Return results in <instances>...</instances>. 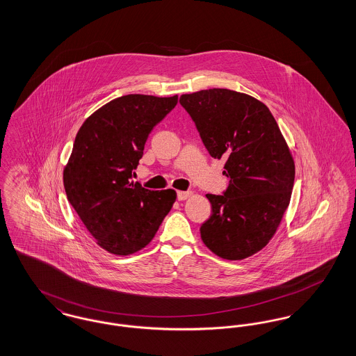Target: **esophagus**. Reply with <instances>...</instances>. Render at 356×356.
Masks as SVG:
<instances>
[{"instance_id": "34e87169", "label": "esophagus", "mask_w": 356, "mask_h": 356, "mask_svg": "<svg viewBox=\"0 0 356 356\" xmlns=\"http://www.w3.org/2000/svg\"><path fill=\"white\" fill-rule=\"evenodd\" d=\"M191 196H192V192H191V191H179V192H177V200H179V202L186 200V199L191 197Z\"/></svg>"}]
</instances>
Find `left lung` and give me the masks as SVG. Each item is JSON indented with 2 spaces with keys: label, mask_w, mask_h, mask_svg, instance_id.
I'll return each instance as SVG.
<instances>
[{
  "label": "left lung",
  "mask_w": 356,
  "mask_h": 356,
  "mask_svg": "<svg viewBox=\"0 0 356 356\" xmlns=\"http://www.w3.org/2000/svg\"><path fill=\"white\" fill-rule=\"evenodd\" d=\"M203 144L224 159L222 195H207L212 215L200 227L204 244L227 260L264 248L291 200L295 164L276 120L263 102L229 89L180 96Z\"/></svg>",
  "instance_id": "8db88e82"
}]
</instances>
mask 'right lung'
I'll return each instance as SVG.
<instances>
[{
    "mask_svg": "<svg viewBox=\"0 0 356 356\" xmlns=\"http://www.w3.org/2000/svg\"><path fill=\"white\" fill-rule=\"evenodd\" d=\"M176 104L177 96H121L85 120L74 138L65 193L111 254L127 256L148 245L176 200L173 189L149 191L132 181L148 136Z\"/></svg>",
    "mask_w": 356,
    "mask_h": 356,
    "instance_id": "obj_1",
    "label": "right lung"
}]
</instances>
